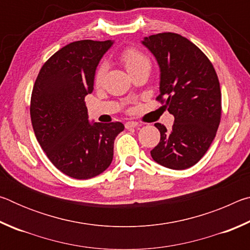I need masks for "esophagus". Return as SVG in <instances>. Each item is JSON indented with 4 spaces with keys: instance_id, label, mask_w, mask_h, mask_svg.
<instances>
[{
    "instance_id": "obj_1",
    "label": "esophagus",
    "mask_w": 250,
    "mask_h": 250,
    "mask_svg": "<svg viewBox=\"0 0 250 250\" xmlns=\"http://www.w3.org/2000/svg\"><path fill=\"white\" fill-rule=\"evenodd\" d=\"M125 125L126 129H132V128H137L139 124H138V122H135V121H128V122H125Z\"/></svg>"
}]
</instances>
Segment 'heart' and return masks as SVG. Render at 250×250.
<instances>
[{
	"instance_id": "heart-1",
	"label": "heart",
	"mask_w": 250,
	"mask_h": 250,
	"mask_svg": "<svg viewBox=\"0 0 250 250\" xmlns=\"http://www.w3.org/2000/svg\"><path fill=\"white\" fill-rule=\"evenodd\" d=\"M120 61L125 65V69L128 70L129 74L132 73L133 70L142 68V67H149L150 68L149 58L145 54H142L140 50L135 48H125V50H122L120 54ZM105 71H107V66L104 64L98 67L95 75V82L97 84H99L103 82Z\"/></svg>"
}]
</instances>
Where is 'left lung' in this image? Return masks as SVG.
Wrapping results in <instances>:
<instances>
[{
  "instance_id": "obj_1",
  "label": "left lung",
  "mask_w": 250,
  "mask_h": 250,
  "mask_svg": "<svg viewBox=\"0 0 250 250\" xmlns=\"http://www.w3.org/2000/svg\"><path fill=\"white\" fill-rule=\"evenodd\" d=\"M141 43L153 54L160 68L156 100L174 116L171 130L154 125L161 139L151 156L167 168L185 170L203 158L216 135L222 113L216 71L205 54L179 34H155Z\"/></svg>"
}]
</instances>
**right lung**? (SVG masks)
<instances>
[{"instance_id": "obj_1", "label": "right lung", "mask_w": 250, "mask_h": 250, "mask_svg": "<svg viewBox=\"0 0 250 250\" xmlns=\"http://www.w3.org/2000/svg\"><path fill=\"white\" fill-rule=\"evenodd\" d=\"M112 41L66 45L45 62L31 98V119L42 149L59 171L87 180L112 162L121 122H90L84 97L94 90L96 69Z\"/></svg>"}]
</instances>
